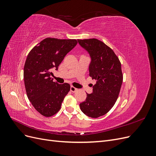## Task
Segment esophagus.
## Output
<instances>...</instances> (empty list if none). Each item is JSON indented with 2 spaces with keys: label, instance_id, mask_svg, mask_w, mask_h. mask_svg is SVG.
I'll return each mask as SVG.
<instances>
[{
  "label": "esophagus",
  "instance_id": "obj_1",
  "mask_svg": "<svg viewBox=\"0 0 156 156\" xmlns=\"http://www.w3.org/2000/svg\"><path fill=\"white\" fill-rule=\"evenodd\" d=\"M77 88H75L74 87H73V86H71V87H70V91L71 92H77Z\"/></svg>",
  "mask_w": 156,
  "mask_h": 156
}]
</instances>
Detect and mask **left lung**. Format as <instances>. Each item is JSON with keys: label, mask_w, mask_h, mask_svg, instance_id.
I'll use <instances>...</instances> for the list:
<instances>
[{"label": "left lung", "mask_w": 156, "mask_h": 156, "mask_svg": "<svg viewBox=\"0 0 156 156\" xmlns=\"http://www.w3.org/2000/svg\"><path fill=\"white\" fill-rule=\"evenodd\" d=\"M90 55L89 75L96 80L93 92L87 93L86 100L80 103L82 112L91 118L105 115L114 106L123 81L121 63L113 50L96 38L78 40Z\"/></svg>", "instance_id": "8db88e82"}]
</instances>
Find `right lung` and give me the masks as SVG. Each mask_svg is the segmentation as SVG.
<instances>
[{
  "label": "right lung",
  "instance_id": "1",
  "mask_svg": "<svg viewBox=\"0 0 156 156\" xmlns=\"http://www.w3.org/2000/svg\"><path fill=\"white\" fill-rule=\"evenodd\" d=\"M75 39L47 37L33 48L28 55L23 77L27 95L35 109L50 117L57 113L65 96L70 90L69 84L54 82L52 71L57 70L65 56L77 45Z\"/></svg>",
  "mask_w": 156,
  "mask_h": 156
}]
</instances>
